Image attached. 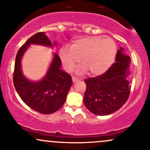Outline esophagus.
Returning <instances> with one entry per match:
<instances>
[{
  "instance_id": "esophagus-1",
  "label": "esophagus",
  "mask_w": 150,
  "mask_h": 150,
  "mask_svg": "<svg viewBox=\"0 0 150 150\" xmlns=\"http://www.w3.org/2000/svg\"><path fill=\"white\" fill-rule=\"evenodd\" d=\"M72 80H73V82H77V81L79 80V79L77 78V77H72Z\"/></svg>"
}]
</instances>
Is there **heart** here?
Here are the masks:
<instances>
[{
  "label": "heart",
  "instance_id": "1",
  "mask_svg": "<svg viewBox=\"0 0 150 150\" xmlns=\"http://www.w3.org/2000/svg\"><path fill=\"white\" fill-rule=\"evenodd\" d=\"M116 45L111 39L89 37L79 39L71 48L65 46L60 50V57L65 70L71 71L82 58V67L77 73L87 70L94 75L104 73L112 65L116 55Z\"/></svg>",
  "mask_w": 150,
  "mask_h": 150
}]
</instances>
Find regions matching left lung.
Returning a JSON list of instances; mask_svg holds the SVG:
<instances>
[{
    "mask_svg": "<svg viewBox=\"0 0 150 150\" xmlns=\"http://www.w3.org/2000/svg\"><path fill=\"white\" fill-rule=\"evenodd\" d=\"M116 62L104 74L87 77L84 104L90 112L97 116L111 114L123 106L130 95L128 75L130 58L123 48L117 51Z\"/></svg>",
    "mask_w": 150,
    "mask_h": 150,
    "instance_id": "obj_1",
    "label": "left lung"
}]
</instances>
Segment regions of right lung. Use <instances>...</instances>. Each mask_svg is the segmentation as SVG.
Returning <instances> with one entry per match:
<instances>
[{"mask_svg": "<svg viewBox=\"0 0 150 150\" xmlns=\"http://www.w3.org/2000/svg\"><path fill=\"white\" fill-rule=\"evenodd\" d=\"M52 46L51 41L44 32L32 36L18 51L13 73V83L22 100L29 107L43 114L57 111L64 104L67 94L72 85V77L60 69L61 60L56 53L48 73L42 81L31 82L23 76L21 59L30 44Z\"/></svg>", "mask_w": 150, "mask_h": 150, "instance_id": "obj_1", "label": "right lung"}]
</instances>
